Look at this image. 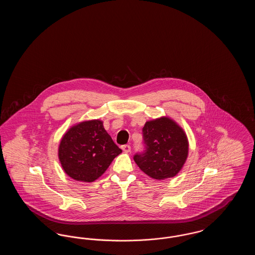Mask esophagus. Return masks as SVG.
Segmentation results:
<instances>
[{
    "mask_svg": "<svg viewBox=\"0 0 255 255\" xmlns=\"http://www.w3.org/2000/svg\"><path fill=\"white\" fill-rule=\"evenodd\" d=\"M122 150L123 152L125 153H129L131 151V146L128 145V144H125V145L122 146Z\"/></svg>",
    "mask_w": 255,
    "mask_h": 255,
    "instance_id": "1",
    "label": "esophagus"
}]
</instances>
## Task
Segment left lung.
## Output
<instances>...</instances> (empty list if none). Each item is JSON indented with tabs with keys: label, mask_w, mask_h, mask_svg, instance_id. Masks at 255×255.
<instances>
[{
	"label": "left lung",
	"mask_w": 255,
	"mask_h": 255,
	"mask_svg": "<svg viewBox=\"0 0 255 255\" xmlns=\"http://www.w3.org/2000/svg\"><path fill=\"white\" fill-rule=\"evenodd\" d=\"M146 150L133 160L155 180L175 177L188 156V139L182 127L167 117L146 122L142 128Z\"/></svg>",
	"instance_id": "1"
}]
</instances>
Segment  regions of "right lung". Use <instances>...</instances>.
Here are the masks:
<instances>
[{
	"mask_svg": "<svg viewBox=\"0 0 255 255\" xmlns=\"http://www.w3.org/2000/svg\"><path fill=\"white\" fill-rule=\"evenodd\" d=\"M99 120L79 122L61 138L58 158L65 173L78 182L97 180L122 153Z\"/></svg>",
	"mask_w": 255,
	"mask_h": 255,
	"instance_id": "1",
	"label": "right lung"
}]
</instances>
